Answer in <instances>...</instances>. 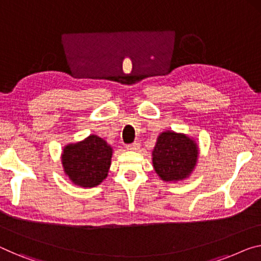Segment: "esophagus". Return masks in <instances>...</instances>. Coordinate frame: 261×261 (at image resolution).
Instances as JSON below:
<instances>
[{
	"instance_id": "esophagus-1",
	"label": "esophagus",
	"mask_w": 261,
	"mask_h": 261,
	"mask_svg": "<svg viewBox=\"0 0 261 261\" xmlns=\"http://www.w3.org/2000/svg\"><path fill=\"white\" fill-rule=\"evenodd\" d=\"M139 146H141V144H139L138 142H135L132 144H129V145H126V149L131 150V151H136V150L139 149Z\"/></svg>"
}]
</instances>
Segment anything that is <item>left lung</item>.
Wrapping results in <instances>:
<instances>
[{"instance_id": "obj_1", "label": "left lung", "mask_w": 261, "mask_h": 261, "mask_svg": "<svg viewBox=\"0 0 261 261\" xmlns=\"http://www.w3.org/2000/svg\"><path fill=\"white\" fill-rule=\"evenodd\" d=\"M197 143L184 134L165 131L158 136L152 151L155 173L164 181H178L188 178L197 164Z\"/></svg>"}]
</instances>
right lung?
I'll use <instances>...</instances> for the list:
<instances>
[{"label":"right lung","instance_id":"add662e5","mask_svg":"<svg viewBox=\"0 0 261 261\" xmlns=\"http://www.w3.org/2000/svg\"><path fill=\"white\" fill-rule=\"evenodd\" d=\"M111 157L112 147L103 138L90 135L84 141L64 147L62 164L73 184L93 188L108 177Z\"/></svg>","mask_w":261,"mask_h":261}]
</instances>
